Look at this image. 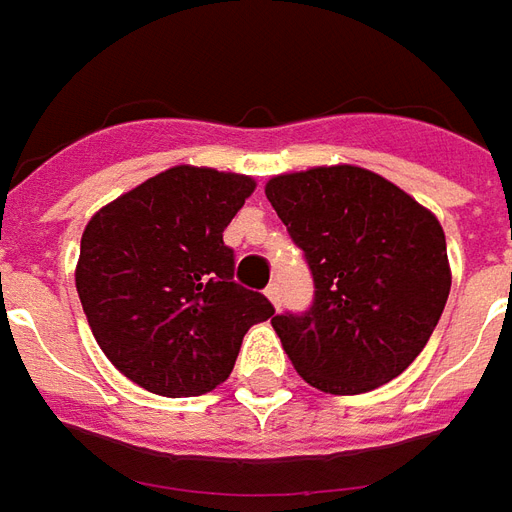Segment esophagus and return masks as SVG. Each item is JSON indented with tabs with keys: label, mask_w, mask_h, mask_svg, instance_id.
I'll use <instances>...</instances> for the list:
<instances>
[{
	"label": "esophagus",
	"mask_w": 512,
	"mask_h": 512,
	"mask_svg": "<svg viewBox=\"0 0 512 512\" xmlns=\"http://www.w3.org/2000/svg\"><path fill=\"white\" fill-rule=\"evenodd\" d=\"M264 292H267V297H270V300H273L275 306H281V286H278V281H273V284L267 286V289H264Z\"/></svg>",
	"instance_id": "1"
}]
</instances>
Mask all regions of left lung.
I'll return each mask as SVG.
<instances>
[{
  "mask_svg": "<svg viewBox=\"0 0 512 512\" xmlns=\"http://www.w3.org/2000/svg\"><path fill=\"white\" fill-rule=\"evenodd\" d=\"M264 192L314 278L306 311L273 317L300 378L328 394H361L402 375L447 306L441 223L353 165L275 176Z\"/></svg>",
  "mask_w": 512,
  "mask_h": 512,
  "instance_id": "1",
  "label": "left lung"
}]
</instances>
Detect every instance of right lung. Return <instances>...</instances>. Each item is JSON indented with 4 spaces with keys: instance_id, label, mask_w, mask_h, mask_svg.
<instances>
[{
    "instance_id": "obj_1",
    "label": "right lung",
    "mask_w": 512,
    "mask_h": 512,
    "mask_svg": "<svg viewBox=\"0 0 512 512\" xmlns=\"http://www.w3.org/2000/svg\"><path fill=\"white\" fill-rule=\"evenodd\" d=\"M253 179L179 165L90 217L76 292L96 342L137 386L201 397L231 375L242 336L273 303L234 281L223 231Z\"/></svg>"
}]
</instances>
